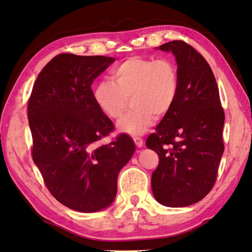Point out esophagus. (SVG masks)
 <instances>
[{"mask_svg": "<svg viewBox=\"0 0 252 252\" xmlns=\"http://www.w3.org/2000/svg\"><path fill=\"white\" fill-rule=\"evenodd\" d=\"M133 141H134V144L138 146V148H141V146L143 145V140H142L141 138H139V136H134Z\"/></svg>", "mask_w": 252, "mask_h": 252, "instance_id": "34e87169", "label": "esophagus"}]
</instances>
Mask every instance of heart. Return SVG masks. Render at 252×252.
Instances as JSON below:
<instances>
[{"instance_id":"heart-1","label":"heart","mask_w":252,"mask_h":252,"mask_svg":"<svg viewBox=\"0 0 252 252\" xmlns=\"http://www.w3.org/2000/svg\"><path fill=\"white\" fill-rule=\"evenodd\" d=\"M112 79L95 85L94 100L112 120L122 116L131 98L133 110L121 119V132L140 135L152 126L158 117L171 111L178 93V72L170 59L131 56L113 68Z\"/></svg>"}]
</instances>
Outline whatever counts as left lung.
<instances>
[{"instance_id":"8db88e82","label":"left lung","mask_w":252,"mask_h":252,"mask_svg":"<svg viewBox=\"0 0 252 252\" xmlns=\"http://www.w3.org/2000/svg\"><path fill=\"white\" fill-rule=\"evenodd\" d=\"M159 49L176 58L178 93L171 111L145 142L159 158L151 185L158 203L185 207L202 200L216 182L225 148V112L212 68L197 50L183 40Z\"/></svg>"}]
</instances>
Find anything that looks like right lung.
Segmentation results:
<instances>
[{
  "label": "right lung",
  "mask_w": 252,
  "mask_h": 252,
  "mask_svg": "<svg viewBox=\"0 0 252 252\" xmlns=\"http://www.w3.org/2000/svg\"><path fill=\"white\" fill-rule=\"evenodd\" d=\"M113 62L59 54L39 72L27 103L33 161L50 194L77 212L113 202L119 172L135 151L125 133L100 144L114 126L95 104L91 85Z\"/></svg>",
  "instance_id": "right-lung-1"
}]
</instances>
